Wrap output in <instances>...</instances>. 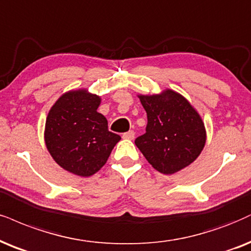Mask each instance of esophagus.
Instances as JSON below:
<instances>
[{
	"label": "esophagus",
	"mask_w": 251,
	"mask_h": 251,
	"mask_svg": "<svg viewBox=\"0 0 251 251\" xmlns=\"http://www.w3.org/2000/svg\"><path fill=\"white\" fill-rule=\"evenodd\" d=\"M122 137L126 138V140H134V137H135V131H134V130H129L128 132H125Z\"/></svg>",
	"instance_id": "1"
}]
</instances>
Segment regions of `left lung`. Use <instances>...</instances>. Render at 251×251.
Segmentation results:
<instances>
[{
    "instance_id": "8db88e82",
    "label": "left lung",
    "mask_w": 251,
    "mask_h": 251,
    "mask_svg": "<svg viewBox=\"0 0 251 251\" xmlns=\"http://www.w3.org/2000/svg\"><path fill=\"white\" fill-rule=\"evenodd\" d=\"M140 100L148 125L135 144L148 162L164 175L193 163L205 147L206 130L190 102L171 89L159 95H140Z\"/></svg>"
}]
</instances>
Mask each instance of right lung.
Returning <instances> with one entry per match:
<instances>
[{"instance_id":"add662e5","label":"right lung","mask_w":251,"mask_h":251,"mask_svg":"<svg viewBox=\"0 0 251 251\" xmlns=\"http://www.w3.org/2000/svg\"><path fill=\"white\" fill-rule=\"evenodd\" d=\"M101 99L83 89L64 94L53 104L45 123V144L57 164L71 173L89 177L107 162L119 135L108 130L98 113Z\"/></svg>"}]
</instances>
